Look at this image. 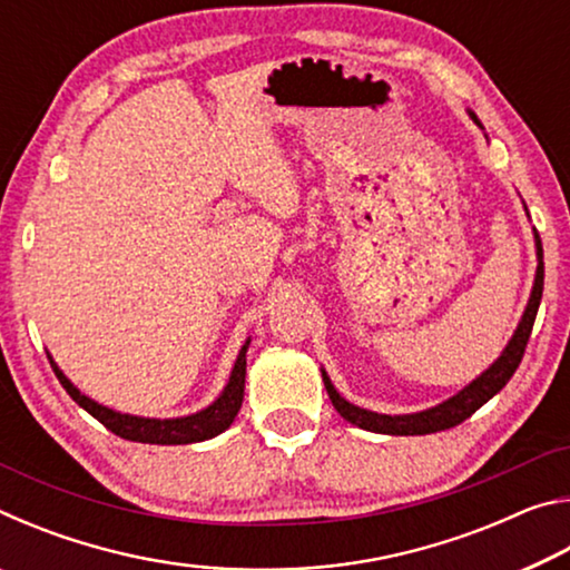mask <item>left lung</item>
Instances as JSON below:
<instances>
[{
    "instance_id": "left-lung-1",
    "label": "left lung",
    "mask_w": 570,
    "mask_h": 570,
    "mask_svg": "<svg viewBox=\"0 0 570 570\" xmlns=\"http://www.w3.org/2000/svg\"><path fill=\"white\" fill-rule=\"evenodd\" d=\"M468 115L480 130H485L475 112L468 110ZM533 238H535L538 266H535V278H533V288H530L525 312L520 316V322L515 326L513 336H510V342L505 344V350L500 352L498 360L490 364L485 372H480L478 377L470 384H465L458 394H452V397L435 404V407H428L422 412H410V414H382V412L364 410L360 404H352L350 400H344L332 384L330 374L322 370L324 387H326V394H330L334 410L340 412L346 422H352L362 430L380 432V435H430V432L450 430L455 428V424L465 422L472 412H478L488 400H493L495 394L505 387L508 380L513 377L520 360H523L525 344L530 340V332H533L540 296H543V246H540L538 230H533Z\"/></svg>"
}]
</instances>
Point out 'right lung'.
Wrapping results in <instances>:
<instances>
[{
	"label": "right lung",
	"mask_w": 570,
	"mask_h": 570,
	"mask_svg": "<svg viewBox=\"0 0 570 570\" xmlns=\"http://www.w3.org/2000/svg\"><path fill=\"white\" fill-rule=\"evenodd\" d=\"M248 344H250V336L244 342V346H240L224 392H220L208 407L193 414H183V417H166V420L140 417V414H128V412L105 407V404L95 402L65 377V372L57 366L52 354H47V360H50L57 380H60L65 392L70 394V397L80 404L85 412H90L95 420L102 422L110 432H115V435L132 442H146V445H190V442H204L220 435V432L228 430L230 422L236 420L240 402H244Z\"/></svg>",
	"instance_id": "1"
}]
</instances>
